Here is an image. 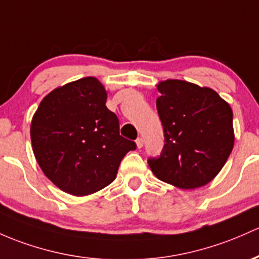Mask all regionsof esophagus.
Returning a JSON list of instances; mask_svg holds the SVG:
<instances>
[{
	"mask_svg": "<svg viewBox=\"0 0 259 259\" xmlns=\"http://www.w3.org/2000/svg\"><path fill=\"white\" fill-rule=\"evenodd\" d=\"M136 146H138L139 149H141V147L144 146V139L143 138L136 139Z\"/></svg>",
	"mask_w": 259,
	"mask_h": 259,
	"instance_id": "1",
	"label": "esophagus"
}]
</instances>
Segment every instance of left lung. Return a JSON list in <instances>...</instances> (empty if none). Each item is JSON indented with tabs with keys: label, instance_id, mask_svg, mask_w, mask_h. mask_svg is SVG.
<instances>
[{
	"label": "left lung",
	"instance_id": "obj_1",
	"mask_svg": "<svg viewBox=\"0 0 259 259\" xmlns=\"http://www.w3.org/2000/svg\"><path fill=\"white\" fill-rule=\"evenodd\" d=\"M156 101L164 145L147 160L158 180L182 189L208 184L234 147L232 109L214 90L181 79L157 86Z\"/></svg>",
	"mask_w": 259,
	"mask_h": 259
}]
</instances>
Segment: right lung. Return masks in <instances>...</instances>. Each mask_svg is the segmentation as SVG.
Returning <instances> with one entry per match:
<instances>
[{"mask_svg": "<svg viewBox=\"0 0 259 259\" xmlns=\"http://www.w3.org/2000/svg\"><path fill=\"white\" fill-rule=\"evenodd\" d=\"M107 92L95 77H84L50 92L30 125L39 166L69 194H92L115 180L134 141L119 134V120L106 106Z\"/></svg>", "mask_w": 259, "mask_h": 259, "instance_id": "1", "label": "right lung"}]
</instances>
